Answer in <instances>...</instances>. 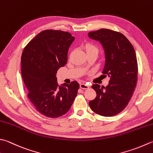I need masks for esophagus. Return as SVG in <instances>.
Instances as JSON below:
<instances>
[{"instance_id":"34e87169","label":"esophagus","mask_w":153,"mask_h":153,"mask_svg":"<svg viewBox=\"0 0 153 153\" xmlns=\"http://www.w3.org/2000/svg\"><path fill=\"white\" fill-rule=\"evenodd\" d=\"M79 87H80V88L83 89H88L89 88V85L86 84V83H80Z\"/></svg>"}]
</instances>
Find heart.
Here are the masks:
<instances>
[{
  "label": "heart",
  "mask_w": 153,
  "mask_h": 153,
  "mask_svg": "<svg viewBox=\"0 0 153 153\" xmlns=\"http://www.w3.org/2000/svg\"><path fill=\"white\" fill-rule=\"evenodd\" d=\"M83 48H84L87 54H88V53H96L97 55L99 53L98 48L94 44L90 43V42L85 43L84 44V46H83Z\"/></svg>",
  "instance_id": "obj_1"
}]
</instances>
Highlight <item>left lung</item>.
Returning <instances> with one entry per match:
<instances>
[{
	"instance_id": "left-lung-1",
	"label": "left lung",
	"mask_w": 153,
	"mask_h": 153,
	"mask_svg": "<svg viewBox=\"0 0 153 153\" xmlns=\"http://www.w3.org/2000/svg\"><path fill=\"white\" fill-rule=\"evenodd\" d=\"M88 36L103 47L105 59L102 73L109 78L106 87L93 84L97 96L89 101V107L100 115H115L127 105L137 84L135 51L128 39L117 32L102 28L89 32Z\"/></svg>"
}]
</instances>
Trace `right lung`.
<instances>
[{
	"label": "right lung",
	"instance_id": "right-lung-1",
	"mask_svg": "<svg viewBox=\"0 0 153 153\" xmlns=\"http://www.w3.org/2000/svg\"><path fill=\"white\" fill-rule=\"evenodd\" d=\"M75 38L70 33L46 30L24 49L21 71L28 97L35 108L48 117L56 118L71 108L79 88L76 81L59 85L58 69L68 61V51Z\"/></svg>",
	"mask_w": 153,
	"mask_h": 153
}]
</instances>
